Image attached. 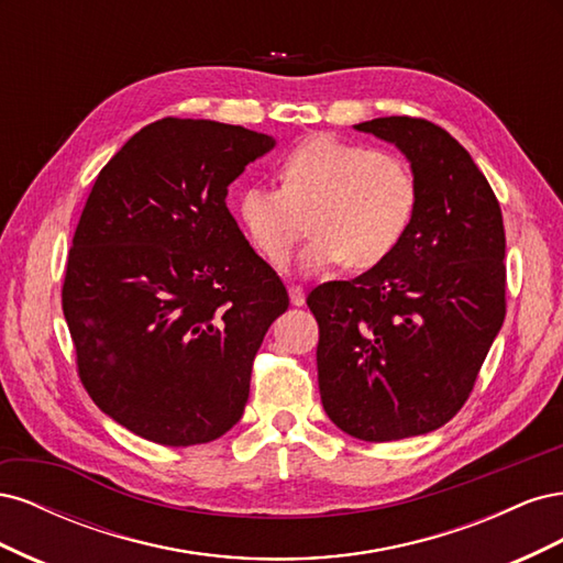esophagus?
Here are the masks:
<instances>
[{
  "instance_id": "34e87169",
  "label": "esophagus",
  "mask_w": 563,
  "mask_h": 563,
  "mask_svg": "<svg viewBox=\"0 0 563 563\" xmlns=\"http://www.w3.org/2000/svg\"><path fill=\"white\" fill-rule=\"evenodd\" d=\"M288 298H291V302L294 305H305V291H302V286H298V284H291L288 286Z\"/></svg>"
}]
</instances>
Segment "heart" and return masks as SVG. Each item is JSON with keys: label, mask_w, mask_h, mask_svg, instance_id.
Listing matches in <instances>:
<instances>
[{"label": "heart", "mask_w": 563, "mask_h": 563, "mask_svg": "<svg viewBox=\"0 0 563 563\" xmlns=\"http://www.w3.org/2000/svg\"><path fill=\"white\" fill-rule=\"evenodd\" d=\"M279 190L249 185L236 201L246 240L272 267H282L302 232L305 272L345 263L371 269L387 261L413 225L420 185L395 152L371 150L335 135H310L286 152L277 166Z\"/></svg>", "instance_id": "heart-1"}]
</instances>
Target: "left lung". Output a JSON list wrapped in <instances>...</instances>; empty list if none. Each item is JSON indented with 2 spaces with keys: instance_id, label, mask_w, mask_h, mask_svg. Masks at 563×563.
Masks as SVG:
<instances>
[{
  "instance_id": "left-lung-1",
  "label": "left lung",
  "mask_w": 563,
  "mask_h": 563,
  "mask_svg": "<svg viewBox=\"0 0 563 563\" xmlns=\"http://www.w3.org/2000/svg\"><path fill=\"white\" fill-rule=\"evenodd\" d=\"M395 143L420 185L413 225L387 261L319 284L323 411L362 441L446 424L470 399L505 321V225L496 192L449 131L422 117L356 124Z\"/></svg>"
}]
</instances>
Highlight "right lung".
<instances>
[{
	"mask_svg": "<svg viewBox=\"0 0 563 563\" xmlns=\"http://www.w3.org/2000/svg\"><path fill=\"white\" fill-rule=\"evenodd\" d=\"M275 145L265 133L164 117L100 168L63 279L77 376L100 411L162 446L223 437L288 294L225 207Z\"/></svg>",
	"mask_w": 563,
	"mask_h": 563,
	"instance_id": "right-lung-1",
	"label": "right lung"
}]
</instances>
